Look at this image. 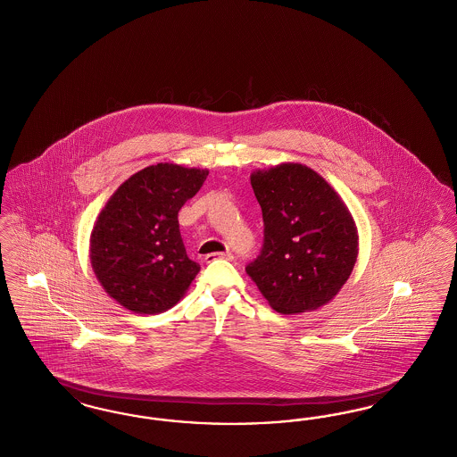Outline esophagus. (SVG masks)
I'll use <instances>...</instances> for the list:
<instances>
[{
    "label": "esophagus",
    "instance_id": "esophagus-1",
    "mask_svg": "<svg viewBox=\"0 0 457 457\" xmlns=\"http://www.w3.org/2000/svg\"><path fill=\"white\" fill-rule=\"evenodd\" d=\"M218 258H226V260H233L235 256L231 252H218V253H209L205 255V262H212V260H218Z\"/></svg>",
    "mask_w": 457,
    "mask_h": 457
}]
</instances>
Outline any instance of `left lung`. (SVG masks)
<instances>
[{"label": "left lung", "mask_w": 457, "mask_h": 457, "mask_svg": "<svg viewBox=\"0 0 457 457\" xmlns=\"http://www.w3.org/2000/svg\"><path fill=\"white\" fill-rule=\"evenodd\" d=\"M263 245L246 274L280 314L318 310L353 270L359 237L338 194L308 166L282 163L252 173Z\"/></svg>", "instance_id": "1"}]
</instances>
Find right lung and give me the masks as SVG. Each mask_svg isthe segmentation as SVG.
<instances>
[{"label":"right lung","mask_w":457,"mask_h":457,"mask_svg":"<svg viewBox=\"0 0 457 457\" xmlns=\"http://www.w3.org/2000/svg\"><path fill=\"white\" fill-rule=\"evenodd\" d=\"M209 171L158 163L134 173L93 226L90 258L110 297L139 314L175 306L201 267L183 246L179 211Z\"/></svg>","instance_id":"add662e5"}]
</instances>
